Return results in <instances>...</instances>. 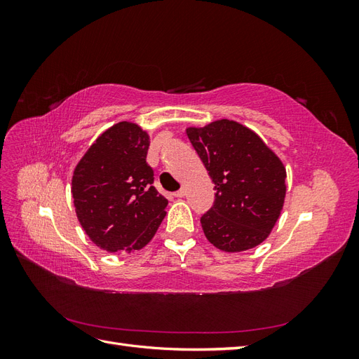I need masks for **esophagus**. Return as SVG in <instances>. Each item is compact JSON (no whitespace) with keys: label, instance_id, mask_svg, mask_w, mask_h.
<instances>
[{"label":"esophagus","instance_id":"obj_1","mask_svg":"<svg viewBox=\"0 0 359 359\" xmlns=\"http://www.w3.org/2000/svg\"><path fill=\"white\" fill-rule=\"evenodd\" d=\"M184 194H186V190H184V189H180L178 191L173 193V196H175V198H182Z\"/></svg>","mask_w":359,"mask_h":359}]
</instances>
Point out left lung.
<instances>
[{"label":"left lung","mask_w":359,"mask_h":359,"mask_svg":"<svg viewBox=\"0 0 359 359\" xmlns=\"http://www.w3.org/2000/svg\"><path fill=\"white\" fill-rule=\"evenodd\" d=\"M186 132L217 190L211 210L201 217L206 240L226 253L264 243L283 210V163L253 130L232 119Z\"/></svg>","instance_id":"left-lung-1"}]
</instances>
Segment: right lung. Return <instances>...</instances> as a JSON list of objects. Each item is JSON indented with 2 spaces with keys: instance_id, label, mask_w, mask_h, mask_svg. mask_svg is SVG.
<instances>
[{
  "instance_id": "right-lung-1",
  "label": "right lung",
  "mask_w": 359,
  "mask_h": 359,
  "mask_svg": "<svg viewBox=\"0 0 359 359\" xmlns=\"http://www.w3.org/2000/svg\"><path fill=\"white\" fill-rule=\"evenodd\" d=\"M148 148L145 130L121 121L97 137L74 168L76 215L90 240L106 252L144 248L165 219L168 199L153 186Z\"/></svg>"
}]
</instances>
